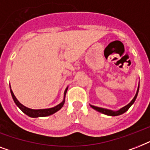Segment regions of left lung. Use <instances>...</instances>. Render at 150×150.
Masks as SVG:
<instances>
[{
	"label": "left lung",
	"mask_w": 150,
	"mask_h": 150,
	"mask_svg": "<svg viewBox=\"0 0 150 150\" xmlns=\"http://www.w3.org/2000/svg\"><path fill=\"white\" fill-rule=\"evenodd\" d=\"M139 86H138V89L137 92H136V94H135V96H134V98L132 99V100L131 101L128 105H126L125 107H123L122 108H121L118 110H109V109H106V108H102V107H96V106H93V105L90 104V107L92 108H93L94 110H96L98 112H100V113H102L103 114H106V115H108V116H118V115H121V114H124V113H125L127 110H128L132 105L134 103V102L136 100V97L138 96V93H139Z\"/></svg>",
	"instance_id": "obj_1"
}]
</instances>
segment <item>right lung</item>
<instances>
[{
  "label": "right lung",
  "instance_id": "1",
  "mask_svg": "<svg viewBox=\"0 0 150 150\" xmlns=\"http://www.w3.org/2000/svg\"><path fill=\"white\" fill-rule=\"evenodd\" d=\"M68 88L67 87L64 90V99L62 100V102L60 103L58 105H57L55 107H51V108H47V109H30L29 107H25L24 105H22L21 103L17 100V98L15 97V96L13 93L12 90L11 89L10 86V90H11V94L12 96V98L14 100V102L15 103V104L17 105L18 107L21 110H22L24 114H25L26 115H28L29 117H47L50 116L51 114L56 113L57 111H58L59 110L61 109V107H63L64 104V102H65V95L66 93H67V90H68Z\"/></svg>",
  "mask_w": 150,
  "mask_h": 150
}]
</instances>
